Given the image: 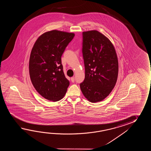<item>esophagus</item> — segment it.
<instances>
[{
  "mask_svg": "<svg viewBox=\"0 0 151 151\" xmlns=\"http://www.w3.org/2000/svg\"><path fill=\"white\" fill-rule=\"evenodd\" d=\"M71 81L72 82V83H74V81H75V79H74V77H72L71 78Z\"/></svg>",
  "mask_w": 151,
  "mask_h": 151,
  "instance_id": "obj_1",
  "label": "esophagus"
}]
</instances>
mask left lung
<instances>
[{"instance_id": "left-lung-1", "label": "left lung", "mask_w": 151, "mask_h": 151, "mask_svg": "<svg viewBox=\"0 0 151 151\" xmlns=\"http://www.w3.org/2000/svg\"><path fill=\"white\" fill-rule=\"evenodd\" d=\"M82 53L85 74L80 89L92 103L104 99L116 85L118 61L116 50L109 39L93 30L83 32Z\"/></svg>"}]
</instances>
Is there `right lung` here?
Returning <instances> with one entry per match:
<instances>
[{"mask_svg": "<svg viewBox=\"0 0 151 151\" xmlns=\"http://www.w3.org/2000/svg\"><path fill=\"white\" fill-rule=\"evenodd\" d=\"M74 37L73 33L52 30L40 35L32 48L30 78L36 91L48 100L59 101L67 92L70 82L65 76L61 57Z\"/></svg>", "mask_w": 151, "mask_h": 151, "instance_id": "1", "label": "right lung"}]
</instances>
